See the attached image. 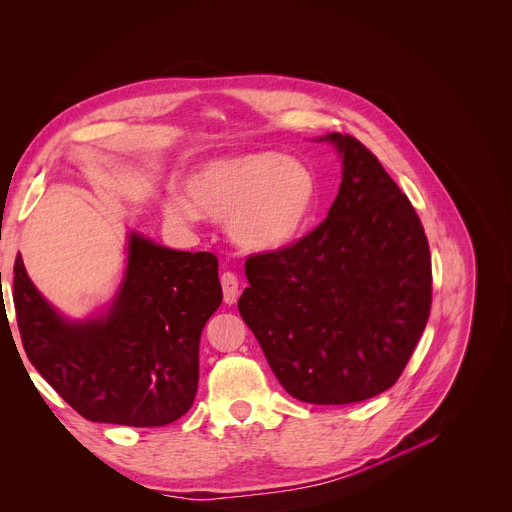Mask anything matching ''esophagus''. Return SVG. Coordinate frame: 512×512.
I'll list each match as a JSON object with an SVG mask.
<instances>
[{
	"label": "esophagus",
	"instance_id": "34e87169",
	"mask_svg": "<svg viewBox=\"0 0 512 512\" xmlns=\"http://www.w3.org/2000/svg\"><path fill=\"white\" fill-rule=\"evenodd\" d=\"M220 282H222V290H224V302L234 304L238 294H241V288H238V278L232 274V271H224Z\"/></svg>",
	"mask_w": 512,
	"mask_h": 512
}]
</instances>
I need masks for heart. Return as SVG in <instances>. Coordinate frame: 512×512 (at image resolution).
<instances>
[{
    "mask_svg": "<svg viewBox=\"0 0 512 512\" xmlns=\"http://www.w3.org/2000/svg\"><path fill=\"white\" fill-rule=\"evenodd\" d=\"M183 197L164 201V214L193 224L199 212L226 220L232 241L249 253L292 247L309 226L319 201V181L309 164L274 150L214 158L181 179Z\"/></svg>",
    "mask_w": 512,
    "mask_h": 512,
    "instance_id": "obj_1",
    "label": "heart"
}]
</instances>
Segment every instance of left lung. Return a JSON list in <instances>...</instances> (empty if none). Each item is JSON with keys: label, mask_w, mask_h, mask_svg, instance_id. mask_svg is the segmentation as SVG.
<instances>
[{"label": "left lung", "mask_w": 512, "mask_h": 512, "mask_svg": "<svg viewBox=\"0 0 512 512\" xmlns=\"http://www.w3.org/2000/svg\"><path fill=\"white\" fill-rule=\"evenodd\" d=\"M342 185L323 224L278 253L251 255L238 311L298 401L344 405L395 385L428 323L424 226L383 164L327 133Z\"/></svg>", "instance_id": "left-lung-1"}]
</instances>
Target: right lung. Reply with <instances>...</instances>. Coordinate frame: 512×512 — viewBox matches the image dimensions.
I'll return each mask as SVG.
<instances>
[{"mask_svg": "<svg viewBox=\"0 0 512 512\" xmlns=\"http://www.w3.org/2000/svg\"><path fill=\"white\" fill-rule=\"evenodd\" d=\"M16 319L32 366L90 422L164 426L189 412L203 325L222 302L218 259L127 234L123 280L107 306L70 319L14 263Z\"/></svg>", "mask_w": 512, "mask_h": 512, "instance_id": "obj_1", "label": "right lung"}]
</instances>
